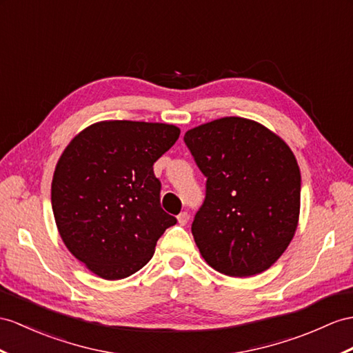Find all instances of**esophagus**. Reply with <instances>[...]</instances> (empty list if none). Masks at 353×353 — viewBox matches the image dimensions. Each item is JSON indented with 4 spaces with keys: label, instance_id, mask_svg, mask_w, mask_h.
Masks as SVG:
<instances>
[{
    "label": "esophagus",
    "instance_id": "34e87169",
    "mask_svg": "<svg viewBox=\"0 0 353 353\" xmlns=\"http://www.w3.org/2000/svg\"><path fill=\"white\" fill-rule=\"evenodd\" d=\"M176 220H178V223L181 226H185L187 223H188V214L187 212H179L178 214V217H176Z\"/></svg>",
    "mask_w": 353,
    "mask_h": 353
}]
</instances>
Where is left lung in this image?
I'll return each instance as SVG.
<instances>
[{"label":"left lung","mask_w":353,"mask_h":353,"mask_svg":"<svg viewBox=\"0 0 353 353\" xmlns=\"http://www.w3.org/2000/svg\"><path fill=\"white\" fill-rule=\"evenodd\" d=\"M206 176V196L192 225L211 268L229 277L261 274L294 238L301 208V172L279 134L241 117H225L184 134Z\"/></svg>","instance_id":"left-lung-1"}]
</instances>
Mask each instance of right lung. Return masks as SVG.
<instances>
[{"instance_id": "right-lung-1", "label": "right lung", "mask_w": 353, "mask_h": 353, "mask_svg": "<svg viewBox=\"0 0 353 353\" xmlns=\"http://www.w3.org/2000/svg\"><path fill=\"white\" fill-rule=\"evenodd\" d=\"M179 133L174 124L106 119L85 127L58 159L50 187L57 229L97 277L121 280L143 268L176 223L161 210L152 165Z\"/></svg>"}]
</instances>
